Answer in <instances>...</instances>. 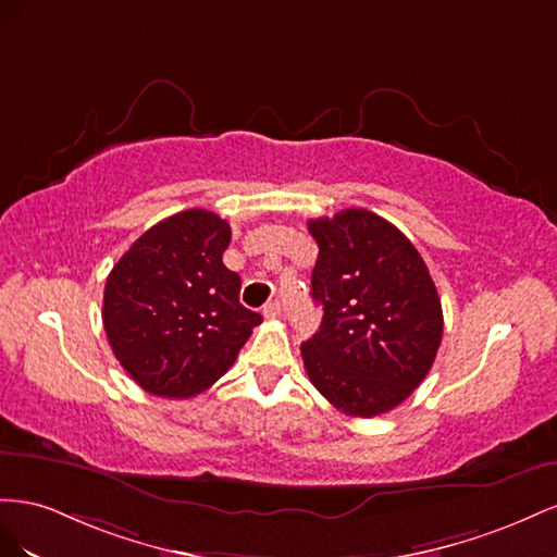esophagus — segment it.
<instances>
[{
  "instance_id": "obj_1",
  "label": "esophagus",
  "mask_w": 557,
  "mask_h": 557,
  "mask_svg": "<svg viewBox=\"0 0 557 557\" xmlns=\"http://www.w3.org/2000/svg\"><path fill=\"white\" fill-rule=\"evenodd\" d=\"M280 312H282L280 300H270V304L263 306V314L268 317V320H275V317H280Z\"/></svg>"
}]
</instances>
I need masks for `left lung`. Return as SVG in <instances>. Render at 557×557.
Wrapping results in <instances>:
<instances>
[{
  "label": "left lung",
  "mask_w": 557,
  "mask_h": 557,
  "mask_svg": "<svg viewBox=\"0 0 557 557\" xmlns=\"http://www.w3.org/2000/svg\"><path fill=\"white\" fill-rule=\"evenodd\" d=\"M320 247L312 298L322 324L300 355L310 383L352 418L406 401L432 369L443 336L438 292L408 237L369 210L310 219Z\"/></svg>",
  "instance_id": "left-lung-1"
}]
</instances>
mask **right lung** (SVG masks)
Listing matches in <instances>:
<instances>
[{
  "label": "right lung",
  "instance_id": "obj_1",
  "mask_svg": "<svg viewBox=\"0 0 557 557\" xmlns=\"http://www.w3.org/2000/svg\"><path fill=\"white\" fill-rule=\"evenodd\" d=\"M231 226L186 210L139 235L104 284L107 341L135 383L188 399L214 385L263 317L240 304V275L224 265Z\"/></svg>",
  "mask_w": 557,
  "mask_h": 557
}]
</instances>
